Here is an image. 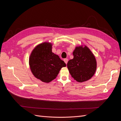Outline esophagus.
Segmentation results:
<instances>
[{"label":"esophagus","instance_id":"esophagus-1","mask_svg":"<svg viewBox=\"0 0 121 121\" xmlns=\"http://www.w3.org/2000/svg\"><path fill=\"white\" fill-rule=\"evenodd\" d=\"M64 60L65 61V63L67 64V63H68V58H65Z\"/></svg>","mask_w":121,"mask_h":121}]
</instances>
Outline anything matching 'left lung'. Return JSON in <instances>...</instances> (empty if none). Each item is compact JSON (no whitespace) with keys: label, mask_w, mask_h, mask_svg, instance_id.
Segmentation results:
<instances>
[{"label":"left lung","mask_w":121,"mask_h":121,"mask_svg":"<svg viewBox=\"0 0 121 121\" xmlns=\"http://www.w3.org/2000/svg\"><path fill=\"white\" fill-rule=\"evenodd\" d=\"M74 58L69 60L67 67L71 75L78 82L87 81L96 70L97 63L94 54L86 45L76 46L73 52Z\"/></svg>","instance_id":"obj_1"}]
</instances>
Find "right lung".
I'll return each instance as SVG.
<instances>
[{
	"instance_id": "add662e5",
	"label": "right lung",
	"mask_w": 121,
	"mask_h": 121,
	"mask_svg": "<svg viewBox=\"0 0 121 121\" xmlns=\"http://www.w3.org/2000/svg\"><path fill=\"white\" fill-rule=\"evenodd\" d=\"M52 43L44 42L37 45L29 57V65L35 77L46 83L56 79L65 62L52 52Z\"/></svg>"
}]
</instances>
